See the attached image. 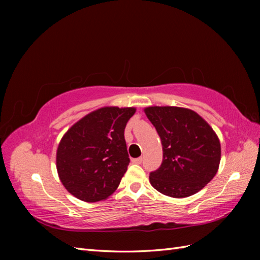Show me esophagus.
Here are the masks:
<instances>
[{
	"label": "esophagus",
	"instance_id": "obj_1",
	"mask_svg": "<svg viewBox=\"0 0 260 260\" xmlns=\"http://www.w3.org/2000/svg\"><path fill=\"white\" fill-rule=\"evenodd\" d=\"M142 160H143L142 157H139V158H133L132 162L133 164H141V162H142Z\"/></svg>",
	"mask_w": 260,
	"mask_h": 260
}]
</instances>
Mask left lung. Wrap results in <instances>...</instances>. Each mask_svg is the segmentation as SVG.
Instances as JSON below:
<instances>
[{
  "instance_id": "1",
  "label": "left lung",
  "mask_w": 260,
  "mask_h": 260,
  "mask_svg": "<svg viewBox=\"0 0 260 260\" xmlns=\"http://www.w3.org/2000/svg\"><path fill=\"white\" fill-rule=\"evenodd\" d=\"M162 145L160 167L149 175L157 191L183 199L201 191L217 174L221 146L216 132L192 109L177 106L144 108Z\"/></svg>"
}]
</instances>
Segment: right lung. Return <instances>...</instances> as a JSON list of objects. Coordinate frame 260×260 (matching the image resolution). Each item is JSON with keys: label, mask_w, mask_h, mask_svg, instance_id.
<instances>
[{"label": "right lung", "mask_w": 260, "mask_h": 260, "mask_svg": "<svg viewBox=\"0 0 260 260\" xmlns=\"http://www.w3.org/2000/svg\"><path fill=\"white\" fill-rule=\"evenodd\" d=\"M135 107L104 106L82 117L62 136L56 151L60 182L86 203L108 199L130 162L124 128Z\"/></svg>", "instance_id": "obj_1"}]
</instances>
